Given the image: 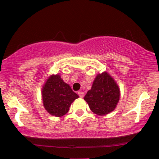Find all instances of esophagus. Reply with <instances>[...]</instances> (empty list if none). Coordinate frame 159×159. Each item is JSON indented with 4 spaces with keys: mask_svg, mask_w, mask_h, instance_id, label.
<instances>
[{
    "mask_svg": "<svg viewBox=\"0 0 159 159\" xmlns=\"http://www.w3.org/2000/svg\"><path fill=\"white\" fill-rule=\"evenodd\" d=\"M78 95H79V97H81V98H82V97H84V92H78Z\"/></svg>",
    "mask_w": 159,
    "mask_h": 159,
    "instance_id": "esophagus-1",
    "label": "esophagus"
}]
</instances>
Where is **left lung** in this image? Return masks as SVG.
I'll return each instance as SVG.
<instances>
[{
	"label": "left lung",
	"mask_w": 159,
	"mask_h": 159,
	"mask_svg": "<svg viewBox=\"0 0 159 159\" xmlns=\"http://www.w3.org/2000/svg\"><path fill=\"white\" fill-rule=\"evenodd\" d=\"M120 98V89L115 80L107 72L98 74L92 89L84 97L89 108L97 115H106L113 111Z\"/></svg>",
	"instance_id": "8db88e82"
}]
</instances>
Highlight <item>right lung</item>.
Wrapping results in <instances>:
<instances>
[{"instance_id": "1", "label": "right lung", "mask_w": 159, "mask_h": 159, "mask_svg": "<svg viewBox=\"0 0 159 159\" xmlns=\"http://www.w3.org/2000/svg\"><path fill=\"white\" fill-rule=\"evenodd\" d=\"M42 98L46 111L51 115L61 117L68 112L71 103L78 98V95L57 74L46 80L42 89Z\"/></svg>"}]
</instances>
